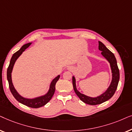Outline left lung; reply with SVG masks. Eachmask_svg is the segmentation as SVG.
<instances>
[{"mask_svg":"<svg viewBox=\"0 0 132 132\" xmlns=\"http://www.w3.org/2000/svg\"><path fill=\"white\" fill-rule=\"evenodd\" d=\"M99 46H98V49L101 51V54L106 59L108 60L109 62L110 63V67H111L112 72V80L110 84V86L109 87L106 92L99 96L96 98H92L84 95V94H81L80 92L77 90L76 88V85H75V79L74 77H72V84L73 89L75 94L77 95L80 98V99L83 101L84 103H86L87 104L90 105H96L100 104L104 102L108 101L115 94L116 90H117L118 84L119 80V71L118 67L117 62L116 58L114 54L109 50L108 48L105 46V45L101 42H98Z\"/></svg>","mask_w":132,"mask_h":132,"instance_id":"8db88e82","label":"left lung"}]
</instances>
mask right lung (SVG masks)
Here are the masks:
<instances>
[{
    "label": "right lung",
    "instance_id": "add662e5",
    "mask_svg": "<svg viewBox=\"0 0 132 132\" xmlns=\"http://www.w3.org/2000/svg\"><path fill=\"white\" fill-rule=\"evenodd\" d=\"M30 45L31 43H29L23 45L18 51L15 52V53L13 54V55L12 56L11 60H10V64H9L8 69H7V80L8 81L9 87H10V91H11V94H13L14 97L19 103H22V104L31 108H41L42 106H45V104H46L47 103L50 101L51 99L52 96L54 95L55 90L56 82H57L58 80H59V79L60 78V75L57 76L55 78H54V80H52L51 83L50 90H49L48 92L47 93V94H46L44 96L34 98V99H26V98H24L23 97H22V96H21L17 92V91L15 90V89L13 86V82H12L11 72L12 71H13L14 64L16 60L18 59L19 56L22 54V52H23L26 48L29 46Z\"/></svg>",
    "mask_w": 132,
    "mask_h": 132
}]
</instances>
